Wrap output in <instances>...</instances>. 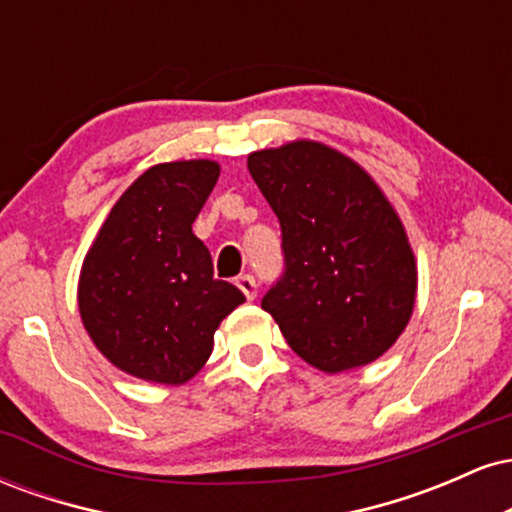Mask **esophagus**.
<instances>
[{"label":"esophagus","instance_id":"obj_1","mask_svg":"<svg viewBox=\"0 0 512 512\" xmlns=\"http://www.w3.org/2000/svg\"><path fill=\"white\" fill-rule=\"evenodd\" d=\"M236 284H238V289L245 293V298H248V301H255V296H257V279H255V276L240 274L236 279Z\"/></svg>","mask_w":512,"mask_h":512}]
</instances>
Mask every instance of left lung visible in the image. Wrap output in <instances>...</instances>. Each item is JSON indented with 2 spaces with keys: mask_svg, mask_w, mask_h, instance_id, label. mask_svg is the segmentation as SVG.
<instances>
[{
  "mask_svg": "<svg viewBox=\"0 0 512 512\" xmlns=\"http://www.w3.org/2000/svg\"><path fill=\"white\" fill-rule=\"evenodd\" d=\"M252 180L281 226L284 272L262 308L310 366H366L407 327L416 264L402 221L351 158L317 142L255 151Z\"/></svg>",
  "mask_w": 512,
  "mask_h": 512,
  "instance_id": "8db88e82",
  "label": "left lung"
}]
</instances>
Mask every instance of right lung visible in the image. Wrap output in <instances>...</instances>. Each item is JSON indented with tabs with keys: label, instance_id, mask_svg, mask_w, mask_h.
<instances>
[{
	"label": "right lung",
	"instance_id": "1",
	"mask_svg": "<svg viewBox=\"0 0 512 512\" xmlns=\"http://www.w3.org/2000/svg\"><path fill=\"white\" fill-rule=\"evenodd\" d=\"M219 163H158L122 192L88 250L79 313L93 344L134 378L182 385L207 363L214 332L245 301L214 279L192 223Z\"/></svg>",
	"mask_w": 512,
	"mask_h": 512
}]
</instances>
